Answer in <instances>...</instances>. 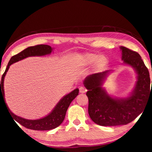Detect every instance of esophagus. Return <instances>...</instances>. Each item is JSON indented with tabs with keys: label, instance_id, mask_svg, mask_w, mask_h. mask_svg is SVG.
Masks as SVG:
<instances>
[{
	"label": "esophagus",
	"instance_id": "1",
	"mask_svg": "<svg viewBox=\"0 0 152 152\" xmlns=\"http://www.w3.org/2000/svg\"><path fill=\"white\" fill-rule=\"evenodd\" d=\"M79 90H80V93H84L86 91V88H83V87H80Z\"/></svg>",
	"mask_w": 152,
	"mask_h": 152
}]
</instances>
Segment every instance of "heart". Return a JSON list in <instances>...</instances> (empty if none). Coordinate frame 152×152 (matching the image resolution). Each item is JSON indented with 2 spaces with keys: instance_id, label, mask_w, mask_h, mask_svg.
<instances>
[{
  "instance_id": "1",
  "label": "heart",
  "mask_w": 152,
  "mask_h": 152,
  "mask_svg": "<svg viewBox=\"0 0 152 152\" xmlns=\"http://www.w3.org/2000/svg\"><path fill=\"white\" fill-rule=\"evenodd\" d=\"M94 63V67L96 70H102L107 65L108 59L105 56H99L96 53H86L80 55L76 59V64L77 66H86Z\"/></svg>"
}]
</instances>
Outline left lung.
Returning a JSON list of instances; mask_svg holds the SVG:
<instances>
[{
    "instance_id": "8db88e82",
    "label": "left lung",
    "mask_w": 152,
    "mask_h": 152,
    "mask_svg": "<svg viewBox=\"0 0 152 152\" xmlns=\"http://www.w3.org/2000/svg\"><path fill=\"white\" fill-rule=\"evenodd\" d=\"M123 64L135 70L137 82L129 95L126 97H113L103 88L106 77L112 70L91 74L85 78L83 85L88 90V113L95 124L102 126L126 125L133 121L143 111L152 93L150 74L141 57L136 51L120 46Z\"/></svg>"
}]
</instances>
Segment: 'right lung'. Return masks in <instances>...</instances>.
I'll list each match as a JSON object with an SVG mask.
<instances>
[{
    "instance_id": "obj_1",
    "label": "right lung",
    "mask_w": 152,
    "mask_h": 152,
    "mask_svg": "<svg viewBox=\"0 0 152 152\" xmlns=\"http://www.w3.org/2000/svg\"><path fill=\"white\" fill-rule=\"evenodd\" d=\"M53 50V48H51L50 46L40 44L37 45V46L28 47L21 51L20 53L12 57L10 60L9 61L4 73L2 74L1 81H0V101L1 99H3L6 108L8 109L10 114H11L10 115L14 118L13 119L18 122L19 124H20L23 127L30 129L36 131H48L53 129L56 128L60 125L62 124L64 118H65L66 112L71 102L76 97L77 95H78L79 89L78 88H76L73 90L72 91L69 93V94L64 95L58 102L56 106L52 110V111L45 117L38 119H27L14 114L9 109L7 104L6 103L4 89V81L5 76L6 72H8L10 66L13 63H15L18 61L24 59L28 57L44 56H46V55H49L52 52Z\"/></svg>"
}]
</instances>
